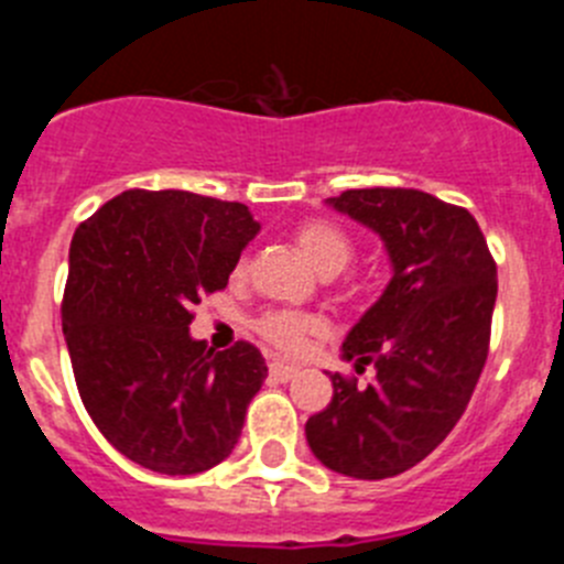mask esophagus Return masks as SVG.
<instances>
[{
	"label": "esophagus",
	"mask_w": 564,
	"mask_h": 564,
	"mask_svg": "<svg viewBox=\"0 0 564 564\" xmlns=\"http://www.w3.org/2000/svg\"><path fill=\"white\" fill-rule=\"evenodd\" d=\"M268 372H271V378H273V381H282V383H285V381H291V378L296 376L299 370H296V367H293V364L273 361L271 367H268Z\"/></svg>",
	"instance_id": "esophagus-1"
}]
</instances>
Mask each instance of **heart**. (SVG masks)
Returning <instances> with one entry per match:
<instances>
[{
    "mask_svg": "<svg viewBox=\"0 0 564 564\" xmlns=\"http://www.w3.org/2000/svg\"><path fill=\"white\" fill-rule=\"evenodd\" d=\"M293 239H296L299 251L307 257V262H311L318 273H325V276L344 271V268L352 262V257H356V242H352L350 234L330 220L299 223V226L293 228ZM246 273L248 259L239 257L231 276L239 282V279H246ZM347 288H350V293L358 291L356 282ZM253 327H257L259 338L265 344H271L273 350L291 356V352H299L305 347L307 336H313V333L322 327V322H318L316 316H311V313L265 311L257 318V325Z\"/></svg>",
    "mask_w": 564,
    "mask_h": 564,
    "instance_id": "obj_1",
    "label": "heart"
}]
</instances>
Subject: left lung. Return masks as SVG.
<instances>
[{"label":"left lung","instance_id":"1","mask_svg":"<svg viewBox=\"0 0 564 564\" xmlns=\"http://www.w3.org/2000/svg\"><path fill=\"white\" fill-rule=\"evenodd\" d=\"M330 203L381 234L392 279L344 341V358L376 378L330 376L333 401L305 435L338 475L383 480L435 452L466 412L488 358L497 262L466 208L417 188H347Z\"/></svg>","mask_w":564,"mask_h":564}]
</instances>
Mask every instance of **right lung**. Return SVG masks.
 I'll use <instances>...</instances> for the list:
<instances>
[{"mask_svg":"<svg viewBox=\"0 0 564 564\" xmlns=\"http://www.w3.org/2000/svg\"><path fill=\"white\" fill-rule=\"evenodd\" d=\"M259 223L242 203L129 188L76 228L62 299L78 395L115 449L161 475L231 455L268 376L251 341L188 336L200 296L228 285Z\"/></svg>","mask_w":564,"mask_h":564,"instance_id":"1","label":"right lung"}]
</instances>
